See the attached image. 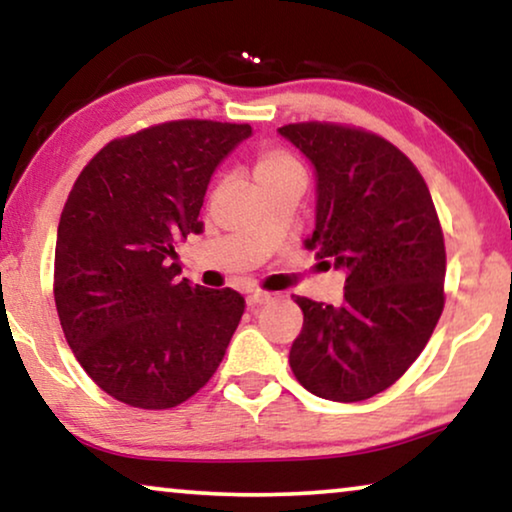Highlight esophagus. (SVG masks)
Masks as SVG:
<instances>
[{
  "mask_svg": "<svg viewBox=\"0 0 512 512\" xmlns=\"http://www.w3.org/2000/svg\"><path fill=\"white\" fill-rule=\"evenodd\" d=\"M272 300V293H265V291H251L247 296V305L254 310V307H261L265 303H270Z\"/></svg>",
  "mask_w": 512,
  "mask_h": 512,
  "instance_id": "1",
  "label": "esophagus"
}]
</instances>
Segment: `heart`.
Masks as SVG:
<instances>
[{
	"label": "heart",
	"mask_w": 512,
	"mask_h": 512,
	"mask_svg": "<svg viewBox=\"0 0 512 512\" xmlns=\"http://www.w3.org/2000/svg\"><path fill=\"white\" fill-rule=\"evenodd\" d=\"M293 174H303V167H300L298 160L293 158L289 151L263 149L258 153L256 165H254V177L261 188L289 179Z\"/></svg>",
	"instance_id": "b5f03b06"
}]
</instances>
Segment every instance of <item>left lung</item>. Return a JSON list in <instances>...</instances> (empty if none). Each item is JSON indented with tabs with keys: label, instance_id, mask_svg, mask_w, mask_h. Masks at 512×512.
<instances>
[{
	"label": "left lung",
	"instance_id": "left-lung-1",
	"mask_svg": "<svg viewBox=\"0 0 512 512\" xmlns=\"http://www.w3.org/2000/svg\"><path fill=\"white\" fill-rule=\"evenodd\" d=\"M277 132L314 167L317 209L305 244L347 275L340 305L296 296L303 331L291 370L314 396L366 401L412 366L443 312L436 207L410 158L373 132L335 123Z\"/></svg>",
	"mask_w": 512,
	"mask_h": 512
}]
</instances>
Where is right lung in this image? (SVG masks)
Here are the masks:
<instances>
[{"mask_svg":"<svg viewBox=\"0 0 512 512\" xmlns=\"http://www.w3.org/2000/svg\"><path fill=\"white\" fill-rule=\"evenodd\" d=\"M251 125L172 121L109 142L76 179L55 242V307L76 361L132 408L167 410L216 373L244 312L179 279L209 181Z\"/></svg>","mask_w":512,"mask_h":512,"instance_id":"1","label":"right lung"}]
</instances>
